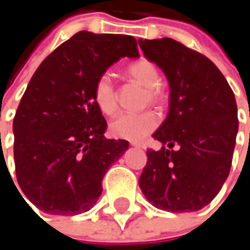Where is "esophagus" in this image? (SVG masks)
<instances>
[{
	"mask_svg": "<svg viewBox=\"0 0 250 250\" xmlns=\"http://www.w3.org/2000/svg\"><path fill=\"white\" fill-rule=\"evenodd\" d=\"M131 146H134V147H145L142 143H137V142H131Z\"/></svg>",
	"mask_w": 250,
	"mask_h": 250,
	"instance_id": "34e87169",
	"label": "esophagus"
}]
</instances>
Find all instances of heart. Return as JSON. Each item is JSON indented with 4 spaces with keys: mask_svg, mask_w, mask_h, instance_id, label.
I'll return each mask as SVG.
<instances>
[{
    "mask_svg": "<svg viewBox=\"0 0 250 250\" xmlns=\"http://www.w3.org/2000/svg\"><path fill=\"white\" fill-rule=\"evenodd\" d=\"M127 74L131 79L146 88L145 101L159 104L162 101V92L159 89V71L147 59H140L127 68ZM95 105L104 114H113L117 110V95L110 75H101L94 85ZM158 125V119L152 111L143 113H123L111 120L110 131L114 137L139 142L145 139Z\"/></svg>",
    "mask_w": 250,
    "mask_h": 250,
    "instance_id": "1",
    "label": "heart"
}]
</instances>
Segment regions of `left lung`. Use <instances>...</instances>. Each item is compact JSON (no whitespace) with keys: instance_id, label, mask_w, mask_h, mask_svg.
I'll use <instances>...</instances> for the list:
<instances>
[{"instance_id":"left-lung-1","label":"left lung","mask_w":250,"mask_h":250,"mask_svg":"<svg viewBox=\"0 0 250 250\" xmlns=\"http://www.w3.org/2000/svg\"><path fill=\"white\" fill-rule=\"evenodd\" d=\"M139 46L169 83V111L153 133L162 147L146 152L140 189L156 208L198 211L230 172L239 128L234 94L210 59L174 39H140Z\"/></svg>"}]
</instances>
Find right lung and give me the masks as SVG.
Here are the masks:
<instances>
[{
    "instance_id": "obj_1",
    "label": "right lung",
    "mask_w": 250,
    "mask_h": 250,
    "mask_svg": "<svg viewBox=\"0 0 250 250\" xmlns=\"http://www.w3.org/2000/svg\"><path fill=\"white\" fill-rule=\"evenodd\" d=\"M125 56L139 58L133 36L83 30L30 79L13 123L14 162L21 191L39 210L55 216L91 210L105 172L128 149L127 140L104 136L107 122L94 101L97 79Z\"/></svg>"
}]
</instances>
